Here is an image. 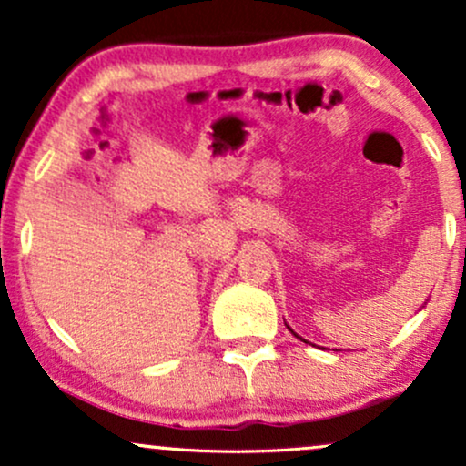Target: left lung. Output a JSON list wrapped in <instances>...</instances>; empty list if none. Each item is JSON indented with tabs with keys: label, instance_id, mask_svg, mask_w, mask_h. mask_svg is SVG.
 <instances>
[{
	"label": "left lung",
	"instance_id": "left-lung-1",
	"mask_svg": "<svg viewBox=\"0 0 466 466\" xmlns=\"http://www.w3.org/2000/svg\"><path fill=\"white\" fill-rule=\"evenodd\" d=\"M287 329H289V326H287ZM289 330H291V329H289ZM291 333H293V330H291ZM293 335H296V333H293ZM304 341V339H302Z\"/></svg>",
	"mask_w": 466,
	"mask_h": 466
}]
</instances>
